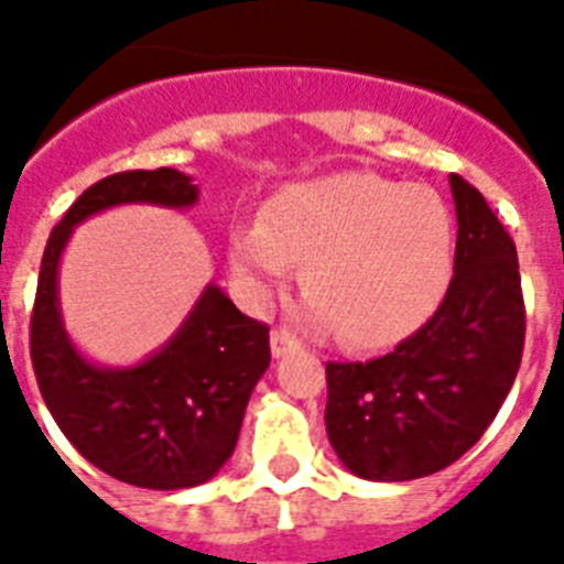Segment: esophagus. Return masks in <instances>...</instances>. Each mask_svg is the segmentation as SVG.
Returning <instances> with one entry per match:
<instances>
[{
	"label": "esophagus",
	"mask_w": 564,
	"mask_h": 564,
	"mask_svg": "<svg viewBox=\"0 0 564 564\" xmlns=\"http://www.w3.org/2000/svg\"><path fill=\"white\" fill-rule=\"evenodd\" d=\"M301 343L290 330H272V357H286V354L299 351Z\"/></svg>",
	"instance_id": "34e87169"
}]
</instances>
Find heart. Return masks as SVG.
I'll return each mask as SVG.
<instances>
[{
	"label": "heart",
	"instance_id": "obj_1",
	"mask_svg": "<svg viewBox=\"0 0 564 564\" xmlns=\"http://www.w3.org/2000/svg\"><path fill=\"white\" fill-rule=\"evenodd\" d=\"M454 260L445 202L371 172H334L286 184L265 221L230 234V263L265 295L301 269L307 318L334 327L351 348H383L410 336L442 299Z\"/></svg>",
	"mask_w": 564,
	"mask_h": 564
}]
</instances>
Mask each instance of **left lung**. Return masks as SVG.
<instances>
[{"label": "left lung", "mask_w": 564, "mask_h": 564, "mask_svg": "<svg viewBox=\"0 0 564 564\" xmlns=\"http://www.w3.org/2000/svg\"><path fill=\"white\" fill-rule=\"evenodd\" d=\"M454 278L392 354L327 362V438L362 480L403 482L456 463L486 433L524 351L518 251L477 189L451 175Z\"/></svg>", "instance_id": "obj_1"}]
</instances>
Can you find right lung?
I'll return each instance as SVG.
<instances>
[{"label":"right lung","instance_id":"obj_1","mask_svg":"<svg viewBox=\"0 0 564 564\" xmlns=\"http://www.w3.org/2000/svg\"><path fill=\"white\" fill-rule=\"evenodd\" d=\"M178 170L117 172L78 195L48 234L31 313V362L43 401L78 454L140 489H189L216 477L239 438L257 380L269 369V327L210 283L161 351L137 366H96L73 345L57 304V263L75 225L119 204L193 207Z\"/></svg>","mask_w":564,"mask_h":564}]
</instances>
